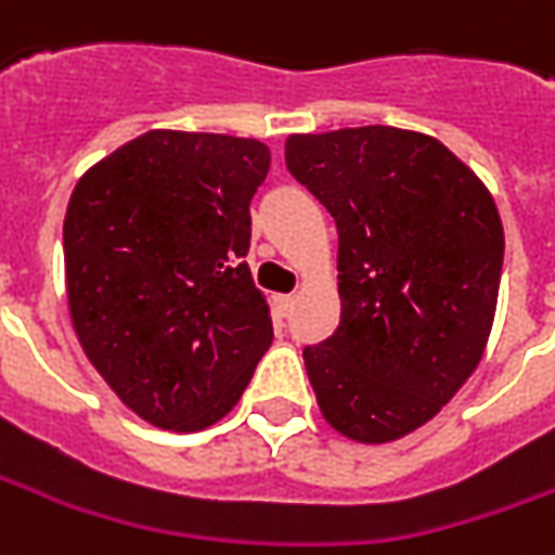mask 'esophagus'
I'll list each match as a JSON object with an SVG mask.
<instances>
[{
    "mask_svg": "<svg viewBox=\"0 0 555 555\" xmlns=\"http://www.w3.org/2000/svg\"><path fill=\"white\" fill-rule=\"evenodd\" d=\"M273 307H276L279 315H288L294 309V294H276L273 297Z\"/></svg>",
    "mask_w": 555,
    "mask_h": 555,
    "instance_id": "esophagus-1",
    "label": "esophagus"
}]
</instances>
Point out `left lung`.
I'll use <instances>...</instances> for the list:
<instances>
[{
	"mask_svg": "<svg viewBox=\"0 0 555 555\" xmlns=\"http://www.w3.org/2000/svg\"><path fill=\"white\" fill-rule=\"evenodd\" d=\"M288 172L337 221L340 325L304 349L331 428L388 443L477 371L499 304L504 228L486 184L435 135H288Z\"/></svg>",
	"mask_w": 555,
	"mask_h": 555,
	"instance_id": "8db88e82",
	"label": "left lung"
}]
</instances>
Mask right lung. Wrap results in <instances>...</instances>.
Masks as SVG:
<instances>
[{
    "label": "right lung",
    "mask_w": 555,
    "mask_h": 555,
    "mask_svg": "<svg viewBox=\"0 0 555 555\" xmlns=\"http://www.w3.org/2000/svg\"><path fill=\"white\" fill-rule=\"evenodd\" d=\"M270 169L258 139L151 130L90 167L63 221L78 343L157 428L228 416L273 343L246 255Z\"/></svg>",
    "instance_id": "1"
}]
</instances>
